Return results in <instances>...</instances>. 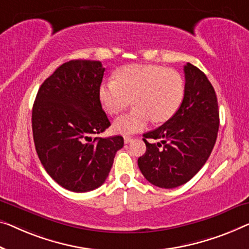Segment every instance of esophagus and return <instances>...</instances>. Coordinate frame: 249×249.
Masks as SVG:
<instances>
[{"label":"esophagus","instance_id":"34e87169","mask_svg":"<svg viewBox=\"0 0 249 249\" xmlns=\"http://www.w3.org/2000/svg\"><path fill=\"white\" fill-rule=\"evenodd\" d=\"M132 141H133V137H131V136H125V137H124V142H125V144L131 143Z\"/></svg>","mask_w":249,"mask_h":249}]
</instances>
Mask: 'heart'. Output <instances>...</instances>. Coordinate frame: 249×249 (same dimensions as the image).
Here are the masks:
<instances>
[{
    "instance_id": "heart-1",
    "label": "heart",
    "mask_w": 249,
    "mask_h": 249,
    "mask_svg": "<svg viewBox=\"0 0 249 249\" xmlns=\"http://www.w3.org/2000/svg\"><path fill=\"white\" fill-rule=\"evenodd\" d=\"M183 78L176 70L155 65H127L103 81L98 97L103 108L117 115L131 104L134 108L114 122L113 128L123 135L142 131L153 120L164 123L179 110L184 98Z\"/></svg>"
}]
</instances>
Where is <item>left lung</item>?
<instances>
[{
	"label": "left lung",
	"mask_w": 249,
	"mask_h": 249,
	"mask_svg": "<svg viewBox=\"0 0 249 249\" xmlns=\"http://www.w3.org/2000/svg\"><path fill=\"white\" fill-rule=\"evenodd\" d=\"M185 91L179 110L160 127L143 134L146 152L137 164L159 188L187 183L205 165L217 140L219 109L214 89L196 66H184ZM158 140L150 143L147 140Z\"/></svg>",
	"instance_id": "left-lung-1"
}]
</instances>
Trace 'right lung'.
<instances>
[{
	"label": "right lung",
	"instance_id": "obj_1",
	"mask_svg": "<svg viewBox=\"0 0 249 249\" xmlns=\"http://www.w3.org/2000/svg\"><path fill=\"white\" fill-rule=\"evenodd\" d=\"M101 61L70 60L43 81L32 108L36 151L62 188L87 192L101 187L113 166L122 136L102 139L110 123L98 97Z\"/></svg>",
	"mask_w": 249,
	"mask_h": 249
}]
</instances>
